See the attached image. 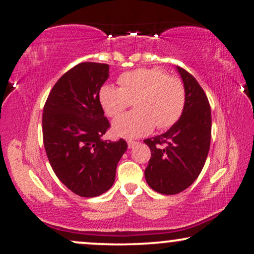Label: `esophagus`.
<instances>
[{"label":"esophagus","mask_w":254,"mask_h":254,"mask_svg":"<svg viewBox=\"0 0 254 254\" xmlns=\"http://www.w3.org/2000/svg\"><path fill=\"white\" fill-rule=\"evenodd\" d=\"M127 144H128V148L131 149V148H134L135 145L137 144V142H136V141H131V140H129V141H127Z\"/></svg>","instance_id":"34e87169"}]
</instances>
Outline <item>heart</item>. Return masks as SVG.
<instances>
[{"mask_svg": "<svg viewBox=\"0 0 254 254\" xmlns=\"http://www.w3.org/2000/svg\"><path fill=\"white\" fill-rule=\"evenodd\" d=\"M119 83L120 88L106 84L99 90V103L109 117L120 116L134 102V112L112 124L116 136H143L155 126L159 129L171 127L182 117L186 103L185 86L179 78L162 69H135L121 75Z\"/></svg>", "mask_w": 254, "mask_h": 254, "instance_id": "obj_1", "label": "heart"}]
</instances>
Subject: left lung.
<instances>
[{
    "mask_svg": "<svg viewBox=\"0 0 254 254\" xmlns=\"http://www.w3.org/2000/svg\"><path fill=\"white\" fill-rule=\"evenodd\" d=\"M176 69L186 91L182 117L164 134L144 140L151 150L145 180L165 195L183 192L195 182L210 148L211 113L206 93L190 72Z\"/></svg>",
    "mask_w": 254,
    "mask_h": 254,
    "instance_id": "left-lung-1",
    "label": "left lung"
}]
</instances>
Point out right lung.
I'll list each match as a JSON object with an SVG mask.
<instances>
[{"label": "right lung", "mask_w": 254, "mask_h": 254, "mask_svg": "<svg viewBox=\"0 0 254 254\" xmlns=\"http://www.w3.org/2000/svg\"><path fill=\"white\" fill-rule=\"evenodd\" d=\"M110 65L82 62L68 70L50 92L43 114V137L52 169L64 185L83 197L109 190L126 141L103 140L110 127L99 90Z\"/></svg>", "instance_id": "right-lung-1"}]
</instances>
